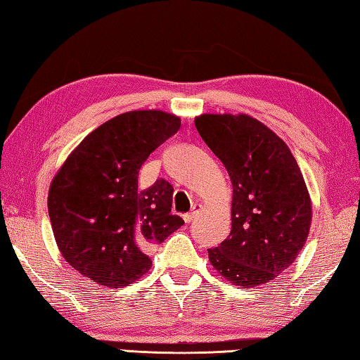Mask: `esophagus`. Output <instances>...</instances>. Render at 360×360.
I'll list each match as a JSON object with an SVG mask.
<instances>
[{"mask_svg":"<svg viewBox=\"0 0 360 360\" xmlns=\"http://www.w3.org/2000/svg\"><path fill=\"white\" fill-rule=\"evenodd\" d=\"M200 210H201V206L200 204H195V206L192 207V212H188L184 215V221L186 223H192L196 217L200 215Z\"/></svg>","mask_w":360,"mask_h":360,"instance_id":"esophagus-1","label":"esophagus"}]
</instances>
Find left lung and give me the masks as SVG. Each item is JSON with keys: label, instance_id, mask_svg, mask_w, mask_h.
<instances>
[{"label": "left lung", "instance_id": "8db88e82", "mask_svg": "<svg viewBox=\"0 0 360 360\" xmlns=\"http://www.w3.org/2000/svg\"><path fill=\"white\" fill-rule=\"evenodd\" d=\"M232 184L231 232L209 260L234 285L270 283L290 266L306 243L312 206L288 146L250 115L195 118Z\"/></svg>", "mask_w": 360, "mask_h": 360}]
</instances>
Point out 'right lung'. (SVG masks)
<instances>
[{
	"label": "right lung",
	"mask_w": 360,
	"mask_h": 360,
	"mask_svg": "<svg viewBox=\"0 0 360 360\" xmlns=\"http://www.w3.org/2000/svg\"><path fill=\"white\" fill-rule=\"evenodd\" d=\"M181 128L162 110H132L91 131L54 176L48 214L67 262L94 283L122 288L151 269L145 248L184 220L172 215L173 187L139 188L148 156Z\"/></svg>",
	"instance_id": "1"
}]
</instances>
